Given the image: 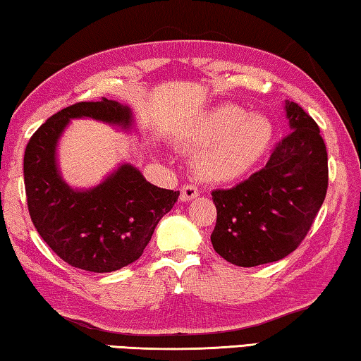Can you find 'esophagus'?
Listing matches in <instances>:
<instances>
[{
	"mask_svg": "<svg viewBox=\"0 0 361 361\" xmlns=\"http://www.w3.org/2000/svg\"><path fill=\"white\" fill-rule=\"evenodd\" d=\"M198 193H200L198 187L192 185V184H187V185L180 188V200H182V202H188V200L197 198Z\"/></svg>",
	"mask_w": 361,
	"mask_h": 361,
	"instance_id": "esophagus-1",
	"label": "esophagus"
}]
</instances>
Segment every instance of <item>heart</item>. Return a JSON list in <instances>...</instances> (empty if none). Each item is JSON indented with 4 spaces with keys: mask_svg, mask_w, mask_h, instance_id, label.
Masks as SVG:
<instances>
[{
    "mask_svg": "<svg viewBox=\"0 0 361 361\" xmlns=\"http://www.w3.org/2000/svg\"><path fill=\"white\" fill-rule=\"evenodd\" d=\"M274 126L268 118L248 114L237 104L214 108L190 135L198 153V173L208 180H231L248 173L269 149Z\"/></svg>",
    "mask_w": 361,
    "mask_h": 361,
    "instance_id": "1",
    "label": "heart"
}]
</instances>
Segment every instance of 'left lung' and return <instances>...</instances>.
Listing matches in <instances>:
<instances>
[{
	"instance_id": "8db88e82",
	"label": "left lung",
	"mask_w": 361,
	"mask_h": 361,
	"mask_svg": "<svg viewBox=\"0 0 361 361\" xmlns=\"http://www.w3.org/2000/svg\"><path fill=\"white\" fill-rule=\"evenodd\" d=\"M286 111L290 132L264 168L212 192L218 212L213 248L235 266L279 262L295 250L328 192V152L318 124L297 103L286 102Z\"/></svg>"
}]
</instances>
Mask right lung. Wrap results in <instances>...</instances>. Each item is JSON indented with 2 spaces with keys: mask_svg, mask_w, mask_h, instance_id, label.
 Wrapping results in <instances>:
<instances>
[{
  "mask_svg": "<svg viewBox=\"0 0 361 361\" xmlns=\"http://www.w3.org/2000/svg\"><path fill=\"white\" fill-rule=\"evenodd\" d=\"M74 118L132 124L130 109L106 98L71 104L53 114L25 147L27 207L38 234L61 259L92 273H111L142 257L179 192L149 184L130 164L121 166L95 188L72 190L61 179L54 152Z\"/></svg>",
  "mask_w": 361,
  "mask_h": 361,
  "instance_id": "add662e5",
  "label": "right lung"
}]
</instances>
